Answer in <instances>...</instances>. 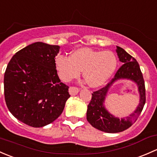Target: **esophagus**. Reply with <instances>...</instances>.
Returning <instances> with one entry per match:
<instances>
[{
	"label": "esophagus",
	"mask_w": 157,
	"mask_h": 157,
	"mask_svg": "<svg viewBox=\"0 0 157 157\" xmlns=\"http://www.w3.org/2000/svg\"><path fill=\"white\" fill-rule=\"evenodd\" d=\"M79 91H80V90H79L77 87L71 86L69 88V93H70L71 95H77V94L79 92Z\"/></svg>",
	"instance_id": "obj_1"
}]
</instances>
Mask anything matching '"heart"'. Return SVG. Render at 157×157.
<instances>
[{"instance_id":"b5f03b06","label":"heart","mask_w":157,"mask_h":157,"mask_svg":"<svg viewBox=\"0 0 157 157\" xmlns=\"http://www.w3.org/2000/svg\"><path fill=\"white\" fill-rule=\"evenodd\" d=\"M56 67L59 77L64 82H69L80 76L90 86L103 85L113 75L117 65L116 56L111 51H96L90 48L74 50L70 57L59 56L56 59Z\"/></svg>"}]
</instances>
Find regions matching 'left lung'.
<instances>
[{
	"label": "left lung",
	"instance_id": "1",
	"mask_svg": "<svg viewBox=\"0 0 157 157\" xmlns=\"http://www.w3.org/2000/svg\"><path fill=\"white\" fill-rule=\"evenodd\" d=\"M116 52L123 65L118 69L110 83L92 94V99L86 112V119L89 123L94 128L108 133L120 132L129 128L141 113L146 101L144 80L138 62L121 47L117 46ZM119 79H129L135 82L138 86L140 95V104L135 111L129 117L121 119L109 113L104 107L105 98L109 89Z\"/></svg>",
	"mask_w": 157,
	"mask_h": 157
}]
</instances>
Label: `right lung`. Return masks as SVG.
Listing matches in <instances>:
<instances>
[{
  "mask_svg": "<svg viewBox=\"0 0 157 157\" xmlns=\"http://www.w3.org/2000/svg\"><path fill=\"white\" fill-rule=\"evenodd\" d=\"M60 47L36 42L16 52L4 74V97L13 116L35 128L62 114L70 97L57 74L55 57Z\"/></svg>",
  "mask_w": 157,
  "mask_h": 157,
  "instance_id": "add662e5",
  "label": "right lung"
}]
</instances>
